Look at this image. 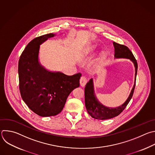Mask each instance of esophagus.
Masks as SVG:
<instances>
[{"mask_svg":"<svg viewBox=\"0 0 155 155\" xmlns=\"http://www.w3.org/2000/svg\"><path fill=\"white\" fill-rule=\"evenodd\" d=\"M87 83V78L86 77L84 76H82L81 78H80V85L81 86H84L85 84H86Z\"/></svg>","mask_w":155,"mask_h":155,"instance_id":"1","label":"esophagus"}]
</instances>
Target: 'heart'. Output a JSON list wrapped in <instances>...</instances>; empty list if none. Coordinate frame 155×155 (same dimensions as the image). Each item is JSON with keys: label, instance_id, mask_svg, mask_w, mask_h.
<instances>
[{"label": "heart", "instance_id": "1", "mask_svg": "<svg viewBox=\"0 0 155 155\" xmlns=\"http://www.w3.org/2000/svg\"><path fill=\"white\" fill-rule=\"evenodd\" d=\"M91 48V47H90V48H89L88 50H90ZM104 53H102V54H101V57H104Z\"/></svg>", "mask_w": 155, "mask_h": 155}]
</instances>
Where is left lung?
I'll list each match as a JSON object with an SVG mask.
<instances>
[{"label":"left lung","instance_id":"left-lung-1","mask_svg":"<svg viewBox=\"0 0 155 155\" xmlns=\"http://www.w3.org/2000/svg\"><path fill=\"white\" fill-rule=\"evenodd\" d=\"M114 47V57L116 58L130 59L134 64L135 67V83L131 93L123 105L117 108H108L101 104L98 101L94 94L93 80L91 78L87 83L84 88L85 106L89 114L93 118L98 120H106L113 118L119 115L126 108L130 100L131 99L136 85V75L137 72V63L133 53L128 47L113 42Z\"/></svg>","mask_w":155,"mask_h":155}]
</instances>
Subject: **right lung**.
<instances>
[{
    "instance_id": "add662e5",
    "label": "right lung",
    "mask_w": 155,
    "mask_h": 155,
    "mask_svg": "<svg viewBox=\"0 0 155 155\" xmlns=\"http://www.w3.org/2000/svg\"><path fill=\"white\" fill-rule=\"evenodd\" d=\"M55 34L48 33L31 40L18 63L19 90L28 107L41 117L56 116L63 109L68 97L80 86V73L69 76L50 72L38 60L40 45Z\"/></svg>"
}]
</instances>
